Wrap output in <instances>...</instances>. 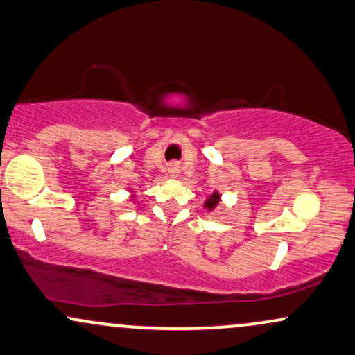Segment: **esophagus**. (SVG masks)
<instances>
[{
  "mask_svg": "<svg viewBox=\"0 0 355 355\" xmlns=\"http://www.w3.org/2000/svg\"><path fill=\"white\" fill-rule=\"evenodd\" d=\"M166 172L172 178H177L178 175H180V164L178 162H172V164L168 165V168H166Z\"/></svg>",
  "mask_w": 355,
  "mask_h": 355,
  "instance_id": "1",
  "label": "esophagus"
}]
</instances>
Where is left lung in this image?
Wrapping results in <instances>:
<instances>
[{
	"label": "left lung",
	"instance_id": "8db88e82",
	"mask_svg": "<svg viewBox=\"0 0 355 355\" xmlns=\"http://www.w3.org/2000/svg\"><path fill=\"white\" fill-rule=\"evenodd\" d=\"M218 203H220V193H218V191H214V193H211L210 197L207 198L205 203H203V207H205V209L209 211H211V210L217 209Z\"/></svg>",
	"mask_w": 355,
	"mask_h": 355
}]
</instances>
